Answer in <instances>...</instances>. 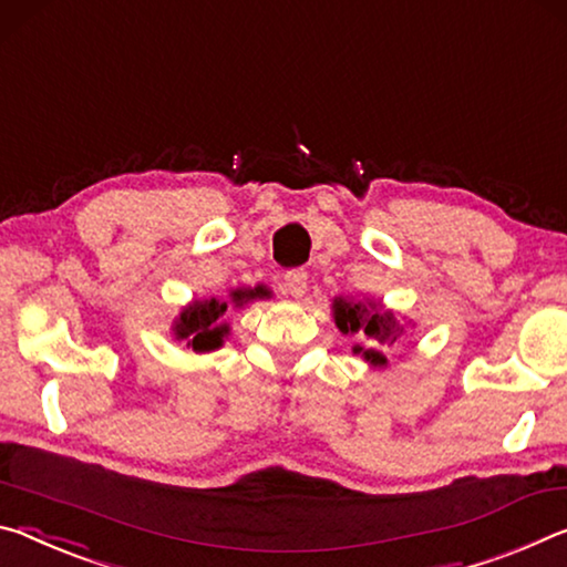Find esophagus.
<instances>
[{"label":"esophagus","instance_id":"obj_1","mask_svg":"<svg viewBox=\"0 0 567 567\" xmlns=\"http://www.w3.org/2000/svg\"><path fill=\"white\" fill-rule=\"evenodd\" d=\"M284 291L291 293L299 299L306 291V271L303 268H291V271L284 274Z\"/></svg>","mask_w":567,"mask_h":567}]
</instances>
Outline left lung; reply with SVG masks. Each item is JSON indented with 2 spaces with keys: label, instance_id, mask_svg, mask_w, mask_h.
<instances>
[{
  "label": "left lung",
  "instance_id": "8db88e82",
  "mask_svg": "<svg viewBox=\"0 0 567 567\" xmlns=\"http://www.w3.org/2000/svg\"><path fill=\"white\" fill-rule=\"evenodd\" d=\"M333 317L347 337H357L361 341L354 347L357 354L374 367L386 364V349L394 347L396 337L402 333L392 311H382L377 303H351L339 299L333 303Z\"/></svg>",
  "mask_w": 567,
  "mask_h": 567
}]
</instances>
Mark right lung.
Returning a JSON list of instances; mask_svg holds the SVG:
<instances>
[{
    "instance_id": "1",
    "label": "right lung",
    "mask_w": 567,
    "mask_h": 567,
    "mask_svg": "<svg viewBox=\"0 0 567 567\" xmlns=\"http://www.w3.org/2000/svg\"><path fill=\"white\" fill-rule=\"evenodd\" d=\"M246 296H254V293H244V291H236L234 293V301L236 303H244ZM228 309L226 301H196L193 306H188L181 313L178 323H175V337L188 341V347H193L196 351H213L220 347L223 337L228 333V327H218V317L223 311Z\"/></svg>"
}]
</instances>
